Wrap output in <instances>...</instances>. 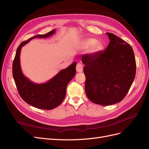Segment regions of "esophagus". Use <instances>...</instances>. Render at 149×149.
<instances>
[{
	"mask_svg": "<svg viewBox=\"0 0 149 149\" xmlns=\"http://www.w3.org/2000/svg\"><path fill=\"white\" fill-rule=\"evenodd\" d=\"M76 71L81 72L83 71V65L81 63H78L76 65Z\"/></svg>",
	"mask_w": 149,
	"mask_h": 149,
	"instance_id": "34e87169",
	"label": "esophagus"
}]
</instances>
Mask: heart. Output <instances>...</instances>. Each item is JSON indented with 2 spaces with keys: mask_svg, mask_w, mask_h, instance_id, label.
<instances>
[{
  "mask_svg": "<svg viewBox=\"0 0 149 149\" xmlns=\"http://www.w3.org/2000/svg\"><path fill=\"white\" fill-rule=\"evenodd\" d=\"M82 46L84 48H88L90 46V53L93 54H96L101 51L103 48V45L102 42H96L94 39H87L83 42Z\"/></svg>",
  "mask_w": 149,
  "mask_h": 149,
  "instance_id": "obj_1",
  "label": "heart"
}]
</instances>
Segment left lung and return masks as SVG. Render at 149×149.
Segmentation results:
<instances>
[{"label":"left lung","mask_w":149,"mask_h":149,"mask_svg":"<svg viewBox=\"0 0 149 149\" xmlns=\"http://www.w3.org/2000/svg\"><path fill=\"white\" fill-rule=\"evenodd\" d=\"M106 49L82 56L87 97L94 103L108 106L125 97L136 73V61L130 45L115 34Z\"/></svg>","instance_id":"8db88e82"}]
</instances>
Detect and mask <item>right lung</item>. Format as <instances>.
Wrapping results in <instances>:
<instances>
[{
  "label": "right lung",
  "mask_w": 149,
  "mask_h": 149,
  "mask_svg": "<svg viewBox=\"0 0 149 149\" xmlns=\"http://www.w3.org/2000/svg\"><path fill=\"white\" fill-rule=\"evenodd\" d=\"M53 30L47 34L38 35L23 41L17 47L13 64V74L18 93L27 103L43 110H52L57 107L65 99L66 87L76 74V63L63 70L53 78L44 84H35L23 75L20 66V52L21 47L35 38H47L53 35Z\"/></svg>",
  "instance_id": "1"
}]
</instances>
